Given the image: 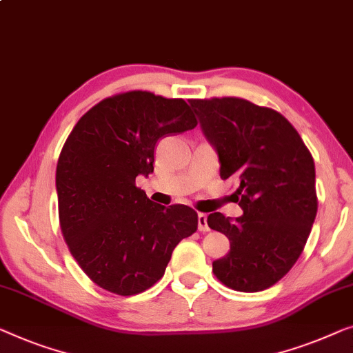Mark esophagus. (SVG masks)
Listing matches in <instances>:
<instances>
[{
    "label": "esophagus",
    "instance_id": "esophagus-1",
    "mask_svg": "<svg viewBox=\"0 0 353 353\" xmlns=\"http://www.w3.org/2000/svg\"><path fill=\"white\" fill-rule=\"evenodd\" d=\"M197 228L201 232H207L210 231V228H208V223H207V214L205 213H199L197 214Z\"/></svg>",
    "mask_w": 353,
    "mask_h": 353
}]
</instances>
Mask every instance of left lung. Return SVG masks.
I'll use <instances>...</instances> for the list:
<instances>
[{
    "instance_id": "8db88e82",
    "label": "left lung",
    "mask_w": 353,
    "mask_h": 353,
    "mask_svg": "<svg viewBox=\"0 0 353 353\" xmlns=\"http://www.w3.org/2000/svg\"><path fill=\"white\" fill-rule=\"evenodd\" d=\"M219 159L223 180L240 183L236 219L214 212L208 226L231 242L213 272L226 287L254 293L272 287L299 254L316 214L315 164L298 132L277 111L223 97L189 100Z\"/></svg>"
}]
</instances>
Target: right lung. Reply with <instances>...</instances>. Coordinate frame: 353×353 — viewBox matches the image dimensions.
Returning a JSON list of instances; mask_svg holds the SVG:
<instances>
[{
  "label": "right lung",
  "mask_w": 353,
  "mask_h": 353,
  "mask_svg": "<svg viewBox=\"0 0 353 353\" xmlns=\"http://www.w3.org/2000/svg\"><path fill=\"white\" fill-rule=\"evenodd\" d=\"M197 125L183 99L132 90L85 113L60 152L55 186L71 254L100 288L132 296L165 272L173 248L197 231V213L164 207L135 186L154 167L157 140Z\"/></svg>",
  "instance_id": "1"
}]
</instances>
